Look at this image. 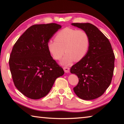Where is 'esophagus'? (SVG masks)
<instances>
[{"instance_id":"34e87169","label":"esophagus","mask_w":124,"mask_h":124,"mask_svg":"<svg viewBox=\"0 0 124 124\" xmlns=\"http://www.w3.org/2000/svg\"><path fill=\"white\" fill-rule=\"evenodd\" d=\"M63 70H64L65 73H69L70 72V68L69 67H63Z\"/></svg>"}]
</instances>
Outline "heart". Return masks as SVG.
I'll use <instances>...</instances> for the list:
<instances>
[{
  "label": "heart",
  "mask_w": 124,
  "mask_h": 124,
  "mask_svg": "<svg viewBox=\"0 0 124 124\" xmlns=\"http://www.w3.org/2000/svg\"><path fill=\"white\" fill-rule=\"evenodd\" d=\"M90 45L89 35L85 31L69 28H63L50 40L47 48L55 60H60L65 52L61 63L70 64L73 61H79L87 53Z\"/></svg>",
  "instance_id": "obj_1"
}]
</instances>
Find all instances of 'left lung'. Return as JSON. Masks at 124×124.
Wrapping results in <instances>:
<instances>
[{
    "label": "left lung",
    "instance_id": "8db88e82",
    "mask_svg": "<svg viewBox=\"0 0 124 124\" xmlns=\"http://www.w3.org/2000/svg\"><path fill=\"white\" fill-rule=\"evenodd\" d=\"M72 25L87 32L90 40L86 54L70 68V73L79 78L73 90L81 99H96L104 93L112 81L114 54L107 38L95 26L89 23H74Z\"/></svg>",
    "mask_w": 124,
    "mask_h": 124
}]
</instances>
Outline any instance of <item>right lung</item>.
Listing matches in <instances>:
<instances>
[{
    "instance_id": "add662e5",
    "label": "right lung",
    "mask_w": 124,
    "mask_h": 124,
    "mask_svg": "<svg viewBox=\"0 0 124 124\" xmlns=\"http://www.w3.org/2000/svg\"><path fill=\"white\" fill-rule=\"evenodd\" d=\"M60 28L61 25L54 23L33 25L14 45L9 61L10 72L15 86L27 97H44L56 79L64 74L47 48L50 39Z\"/></svg>"
}]
</instances>
